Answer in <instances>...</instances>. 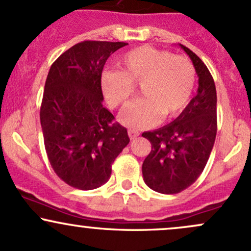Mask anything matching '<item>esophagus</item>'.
<instances>
[{
	"label": "esophagus",
	"instance_id": "obj_1",
	"mask_svg": "<svg viewBox=\"0 0 251 251\" xmlns=\"http://www.w3.org/2000/svg\"><path fill=\"white\" fill-rule=\"evenodd\" d=\"M138 136H139V132L138 131L128 130V137H130L131 139H136Z\"/></svg>",
	"mask_w": 251,
	"mask_h": 251
}]
</instances>
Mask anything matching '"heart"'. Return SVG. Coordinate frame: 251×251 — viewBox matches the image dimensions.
<instances>
[{
    "label": "heart",
    "instance_id": "obj_1",
    "mask_svg": "<svg viewBox=\"0 0 251 251\" xmlns=\"http://www.w3.org/2000/svg\"><path fill=\"white\" fill-rule=\"evenodd\" d=\"M120 70L104 71L101 89L113 108L124 107L140 85L144 96L119 115L120 123L131 130L156 126L161 117L177 115L188 103L195 83L191 60L166 50L138 46L118 59Z\"/></svg>",
    "mask_w": 251,
    "mask_h": 251
}]
</instances>
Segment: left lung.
<instances>
[{
	"label": "left lung",
	"instance_id": "8db88e82",
	"mask_svg": "<svg viewBox=\"0 0 251 251\" xmlns=\"http://www.w3.org/2000/svg\"><path fill=\"white\" fill-rule=\"evenodd\" d=\"M199 77L198 93L173 123L142 134L151 151L143 162L144 182L152 191L175 194L199 177L208 161L217 134V92L207 67L186 46Z\"/></svg>",
	"mask_w": 251,
	"mask_h": 251
}]
</instances>
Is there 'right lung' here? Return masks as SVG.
I'll list each match as a JSON object with an SVG mask.
<instances>
[{"label": "right lung", "instance_id": "add662e5", "mask_svg": "<svg viewBox=\"0 0 251 251\" xmlns=\"http://www.w3.org/2000/svg\"><path fill=\"white\" fill-rule=\"evenodd\" d=\"M126 43L85 40L51 65L40 107L44 144L65 183L90 191L109 180L112 163L130 143L127 130L103 107L104 63Z\"/></svg>", "mask_w": 251, "mask_h": 251}]
</instances>
